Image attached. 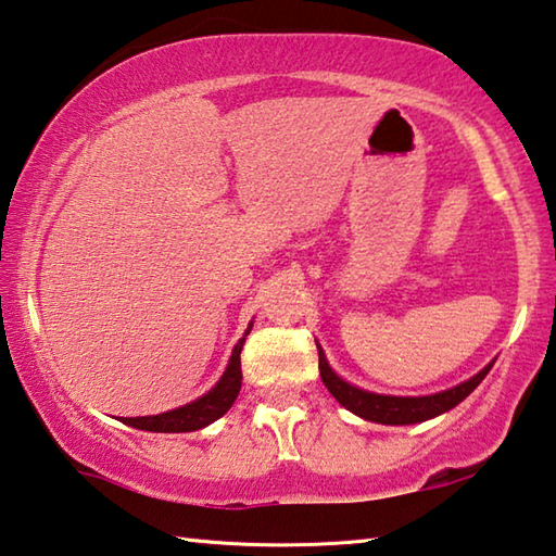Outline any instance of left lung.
Wrapping results in <instances>:
<instances>
[{"label":"left lung","mask_w":556,"mask_h":556,"mask_svg":"<svg viewBox=\"0 0 556 556\" xmlns=\"http://www.w3.org/2000/svg\"><path fill=\"white\" fill-rule=\"evenodd\" d=\"M317 354H319V376H323V383L327 386V391L337 397V403L344 405L349 413H354L358 417H364V420L378 422V425H417V422L432 420V417L442 413H450L452 407H456L464 397H469L473 393V388L489 376L491 366L495 364L493 358L491 364H485L479 374L469 378V381H464L454 388H446L442 393L383 395V393L364 391V388L344 381V378L329 366L325 349L319 344H317Z\"/></svg>","instance_id":"obj_1"}]
</instances>
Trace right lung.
<instances>
[{"label":"right lung","instance_id":"right-lung-1","mask_svg":"<svg viewBox=\"0 0 556 556\" xmlns=\"http://www.w3.org/2000/svg\"><path fill=\"white\" fill-rule=\"evenodd\" d=\"M251 327L253 319L249 323L247 332H243V337L237 342V346H233L229 364L224 368L219 381L214 383L212 391L200 395L198 401H192L188 405L175 407V410L146 417H122L119 422L146 432H194L212 425L214 420H219V417L233 405V401H237V395L241 391V349L243 342H247Z\"/></svg>","mask_w":556,"mask_h":556}]
</instances>
